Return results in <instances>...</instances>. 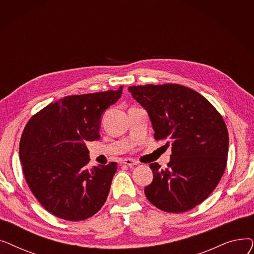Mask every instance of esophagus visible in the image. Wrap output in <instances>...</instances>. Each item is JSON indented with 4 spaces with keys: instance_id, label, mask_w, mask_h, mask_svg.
<instances>
[{
    "instance_id": "esophagus-1",
    "label": "esophagus",
    "mask_w": 254,
    "mask_h": 254,
    "mask_svg": "<svg viewBox=\"0 0 254 254\" xmlns=\"http://www.w3.org/2000/svg\"><path fill=\"white\" fill-rule=\"evenodd\" d=\"M122 163H123V165H127L128 167H134V166L138 165V163L136 161H134V159H130V158H124Z\"/></svg>"
}]
</instances>
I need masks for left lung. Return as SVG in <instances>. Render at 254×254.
I'll use <instances>...</instances> for the list:
<instances>
[{
	"instance_id": "8db88e82",
	"label": "left lung",
	"mask_w": 254,
	"mask_h": 254,
	"mask_svg": "<svg viewBox=\"0 0 254 254\" xmlns=\"http://www.w3.org/2000/svg\"><path fill=\"white\" fill-rule=\"evenodd\" d=\"M147 111L155 140L172 144L166 169L149 167L153 180L144 190L156 208L181 213L204 202L220 181L229 151V132L217 110L198 92L179 84L129 86Z\"/></svg>"
}]
</instances>
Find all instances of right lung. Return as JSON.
<instances>
[{"label":"right lung","mask_w":254,"mask_h":254,"mask_svg":"<svg viewBox=\"0 0 254 254\" xmlns=\"http://www.w3.org/2000/svg\"><path fill=\"white\" fill-rule=\"evenodd\" d=\"M122 93L120 86L64 97L26 124L19 143L23 175L38 202L55 216L84 220L106 202L117 164L88 169L86 142L100 139L102 115Z\"/></svg>","instance_id":"right-lung-1"}]
</instances>
